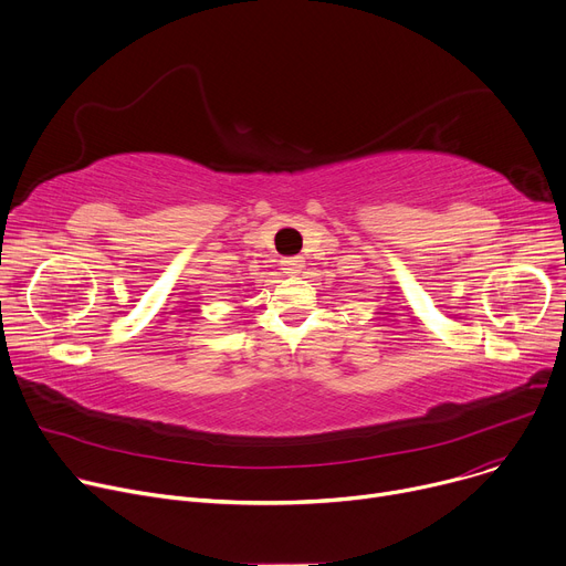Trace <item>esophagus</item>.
I'll list each match as a JSON object with an SVG mask.
<instances>
[{"label":"esophagus","mask_w":566,"mask_h":566,"mask_svg":"<svg viewBox=\"0 0 566 566\" xmlns=\"http://www.w3.org/2000/svg\"><path fill=\"white\" fill-rule=\"evenodd\" d=\"M282 271L289 273V275H297L300 271H303V259H300V256L282 259Z\"/></svg>","instance_id":"obj_1"}]
</instances>
